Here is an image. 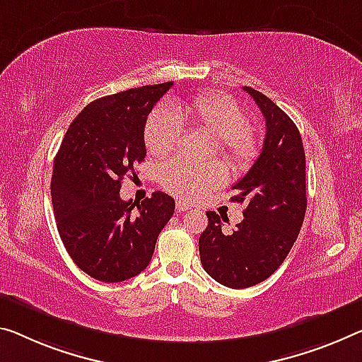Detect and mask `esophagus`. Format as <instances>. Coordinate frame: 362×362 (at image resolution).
I'll return each mask as SVG.
<instances>
[{
	"instance_id": "esophagus-1",
	"label": "esophagus",
	"mask_w": 362,
	"mask_h": 362,
	"mask_svg": "<svg viewBox=\"0 0 362 362\" xmlns=\"http://www.w3.org/2000/svg\"><path fill=\"white\" fill-rule=\"evenodd\" d=\"M189 209H191V205L182 202V200H177V202H176V212L177 214H185V212H187Z\"/></svg>"
}]
</instances>
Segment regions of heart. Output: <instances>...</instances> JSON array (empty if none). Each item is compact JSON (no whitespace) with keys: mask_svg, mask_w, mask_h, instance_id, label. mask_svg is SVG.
<instances>
[{"mask_svg":"<svg viewBox=\"0 0 362 362\" xmlns=\"http://www.w3.org/2000/svg\"><path fill=\"white\" fill-rule=\"evenodd\" d=\"M244 110L225 93L205 92L191 100H180L173 111L160 108L148 116L144 141L155 157L173 152L182 134V124L216 137V150L233 168L244 170L259 153V137L247 126ZM225 180L223 166L216 162L192 163L171 160L158 170V182L165 191L185 200H197Z\"/></svg>","mask_w":362,"mask_h":362,"instance_id":"1","label":"heart"}]
</instances>
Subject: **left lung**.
Listing matches in <instances>:
<instances>
[{
    "label": "left lung",
    "mask_w": 362,
    "mask_h": 362,
    "mask_svg": "<svg viewBox=\"0 0 362 362\" xmlns=\"http://www.w3.org/2000/svg\"><path fill=\"white\" fill-rule=\"evenodd\" d=\"M265 118L262 152L233 189V202H246L244 220L223 231V218L207 212L209 225L199 238L205 272L228 288H249L283 264L301 230L305 197V155L296 124L281 108L252 87H244Z\"/></svg>",
    "instance_id": "1"
}]
</instances>
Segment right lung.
<instances>
[{
	"label": "right lung",
	"instance_id": "right-lung-1",
	"mask_svg": "<svg viewBox=\"0 0 362 362\" xmlns=\"http://www.w3.org/2000/svg\"><path fill=\"white\" fill-rule=\"evenodd\" d=\"M173 82L144 86L95 102L76 116L53 163L52 202L66 251L105 283L147 269L175 200L155 191L141 204L119 197L123 177L146 158L147 116Z\"/></svg>",
	"mask_w": 362,
	"mask_h": 362
}]
</instances>
